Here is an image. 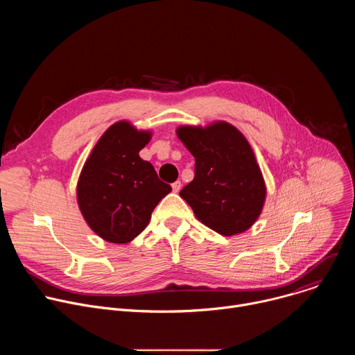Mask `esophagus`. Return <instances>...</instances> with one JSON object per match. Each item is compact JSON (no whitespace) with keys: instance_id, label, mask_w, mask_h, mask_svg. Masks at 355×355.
<instances>
[{"instance_id":"34e87169","label":"esophagus","mask_w":355,"mask_h":355,"mask_svg":"<svg viewBox=\"0 0 355 355\" xmlns=\"http://www.w3.org/2000/svg\"><path fill=\"white\" fill-rule=\"evenodd\" d=\"M171 187H173V191H174V192H178V191L181 189V181H175V182H173V184H171Z\"/></svg>"}]
</instances>
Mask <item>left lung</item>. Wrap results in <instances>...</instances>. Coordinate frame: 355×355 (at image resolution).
Returning a JSON list of instances; mask_svg holds the SVG:
<instances>
[{
  "instance_id": "1",
  "label": "left lung",
  "mask_w": 355,
  "mask_h": 355,
  "mask_svg": "<svg viewBox=\"0 0 355 355\" xmlns=\"http://www.w3.org/2000/svg\"><path fill=\"white\" fill-rule=\"evenodd\" d=\"M175 133L195 157V177L180 196L196 219L222 236L248 230L263 212L267 187L245 136L225 121L181 125Z\"/></svg>"
}]
</instances>
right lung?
I'll list each match as a JSON object with an SVG mask.
<instances>
[{
    "label": "right lung",
    "mask_w": 355,
    "mask_h": 355,
    "mask_svg": "<svg viewBox=\"0 0 355 355\" xmlns=\"http://www.w3.org/2000/svg\"><path fill=\"white\" fill-rule=\"evenodd\" d=\"M153 132L129 121L111 125L95 143L77 181V204L89 229L101 239L126 244L148 225L151 212L171 192L139 151Z\"/></svg>",
    "instance_id": "right-lung-1"
}]
</instances>
